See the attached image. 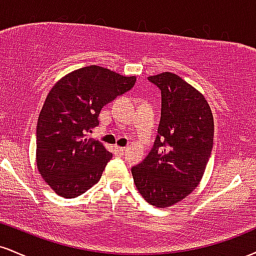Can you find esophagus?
I'll return each instance as SVG.
<instances>
[{
    "mask_svg": "<svg viewBox=\"0 0 256 256\" xmlns=\"http://www.w3.org/2000/svg\"><path fill=\"white\" fill-rule=\"evenodd\" d=\"M124 150H125V148H122V146H114V152H116V155H122L124 154Z\"/></svg>",
    "mask_w": 256,
    "mask_h": 256,
    "instance_id": "esophagus-1",
    "label": "esophagus"
}]
</instances>
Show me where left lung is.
Returning <instances> with one entry per match:
<instances>
[{
    "mask_svg": "<svg viewBox=\"0 0 256 256\" xmlns=\"http://www.w3.org/2000/svg\"><path fill=\"white\" fill-rule=\"evenodd\" d=\"M148 80L161 90L160 124L152 150L131 172L146 201L165 208L200 184L212 152L214 122L204 95L179 76L164 72Z\"/></svg>",
    "mask_w": 256,
    "mask_h": 256,
    "instance_id": "8db88e82",
    "label": "left lung"
}]
</instances>
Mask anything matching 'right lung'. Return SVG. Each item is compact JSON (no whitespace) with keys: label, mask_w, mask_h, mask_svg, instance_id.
I'll use <instances>...</instances> for the list:
<instances>
[{"label":"right lung","mask_w":256,"mask_h":256,"mask_svg":"<svg viewBox=\"0 0 256 256\" xmlns=\"http://www.w3.org/2000/svg\"><path fill=\"white\" fill-rule=\"evenodd\" d=\"M136 77L104 67L76 70L49 91L38 116L37 167L58 195L77 198L101 178L112 158L100 140L88 138L104 106L131 90Z\"/></svg>","instance_id":"obj_1"}]
</instances>
